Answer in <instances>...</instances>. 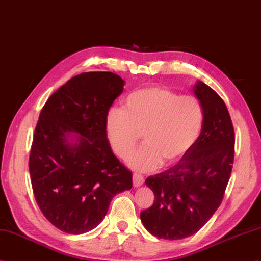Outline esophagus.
I'll return each instance as SVG.
<instances>
[{"label":"esophagus","instance_id":"1","mask_svg":"<svg viewBox=\"0 0 261 261\" xmlns=\"http://www.w3.org/2000/svg\"><path fill=\"white\" fill-rule=\"evenodd\" d=\"M144 182V179L141 174L139 173H133V186H135L136 188L142 186Z\"/></svg>","mask_w":261,"mask_h":261}]
</instances>
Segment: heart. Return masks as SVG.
Returning <instances> with one entry per match:
<instances>
[{"label": "heart", "mask_w": 261, "mask_h": 261, "mask_svg": "<svg viewBox=\"0 0 261 261\" xmlns=\"http://www.w3.org/2000/svg\"><path fill=\"white\" fill-rule=\"evenodd\" d=\"M204 112L192 95H179L162 87L132 91L121 109H111L106 130L114 152L126 159L137 145L140 133L144 144L128 163L139 171H152L162 161L166 166L179 161L195 145L201 133Z\"/></svg>", "instance_id": "heart-1"}]
</instances>
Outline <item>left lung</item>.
<instances>
[{
  "label": "left lung",
  "instance_id": "1",
  "mask_svg": "<svg viewBox=\"0 0 261 261\" xmlns=\"http://www.w3.org/2000/svg\"><path fill=\"white\" fill-rule=\"evenodd\" d=\"M193 93L204 112L199 139L178 165L145 180L154 202L140 218L161 239L179 240L199 231L219 208L232 170L234 131L225 102L202 81L193 86Z\"/></svg>",
  "mask_w": 261,
  "mask_h": 261
}]
</instances>
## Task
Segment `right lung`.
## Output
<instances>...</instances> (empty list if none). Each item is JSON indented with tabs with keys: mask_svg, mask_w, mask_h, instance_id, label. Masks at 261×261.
Here are the masks:
<instances>
[{
	"mask_svg": "<svg viewBox=\"0 0 261 261\" xmlns=\"http://www.w3.org/2000/svg\"><path fill=\"white\" fill-rule=\"evenodd\" d=\"M123 86L112 72H86L58 89L40 113L29 160L33 193L46 219L66 233L99 226L112 198L132 188L106 131Z\"/></svg>",
	"mask_w": 261,
	"mask_h": 261,
	"instance_id": "obj_1",
	"label": "right lung"
}]
</instances>
